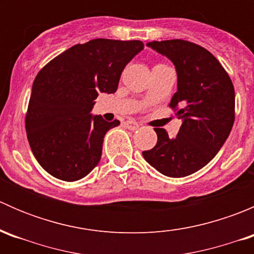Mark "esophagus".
<instances>
[{
    "label": "esophagus",
    "instance_id": "obj_1",
    "mask_svg": "<svg viewBox=\"0 0 254 254\" xmlns=\"http://www.w3.org/2000/svg\"><path fill=\"white\" fill-rule=\"evenodd\" d=\"M125 127H127L129 130H132V131H134V130L139 129L140 125L139 123H136L135 120H127V122H125Z\"/></svg>",
    "mask_w": 254,
    "mask_h": 254
}]
</instances>
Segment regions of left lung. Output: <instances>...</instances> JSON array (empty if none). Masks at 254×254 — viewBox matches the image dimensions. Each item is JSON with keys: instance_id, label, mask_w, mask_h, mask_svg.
<instances>
[{"instance_id": "1", "label": "left lung", "mask_w": 254, "mask_h": 254, "mask_svg": "<svg viewBox=\"0 0 254 254\" xmlns=\"http://www.w3.org/2000/svg\"><path fill=\"white\" fill-rule=\"evenodd\" d=\"M172 61L177 92L170 107L182 119L176 137L156 127L157 143L143 151L148 165L162 175L182 178L201 170L215 157L231 132L235 122V89L231 78L206 49L181 39L150 42Z\"/></svg>"}]
</instances>
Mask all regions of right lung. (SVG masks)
Instances as JSON below:
<instances>
[{
    "mask_svg": "<svg viewBox=\"0 0 254 254\" xmlns=\"http://www.w3.org/2000/svg\"><path fill=\"white\" fill-rule=\"evenodd\" d=\"M140 40L93 39L56 56L33 83L25 130L33 155L55 178L75 182L101 161L107 131L118 127L92 109L98 93H114Z\"/></svg>",
    "mask_w": 254,
    "mask_h": 254,
    "instance_id": "right-lung-1",
    "label": "right lung"
}]
</instances>
